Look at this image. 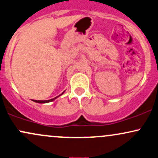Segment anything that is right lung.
Instances as JSON below:
<instances>
[{"mask_svg":"<svg viewBox=\"0 0 158 158\" xmlns=\"http://www.w3.org/2000/svg\"><path fill=\"white\" fill-rule=\"evenodd\" d=\"M63 93H62L61 94H63ZM61 94H60V95H61ZM60 95H59V96H60ZM59 96L56 97V98H55L51 99V100H33V101L36 102V103H48V102L53 101L54 100H55V99H56L57 98H58V97H59Z\"/></svg>","mask_w":158,"mask_h":158,"instance_id":"1","label":"right lung"}]
</instances>
